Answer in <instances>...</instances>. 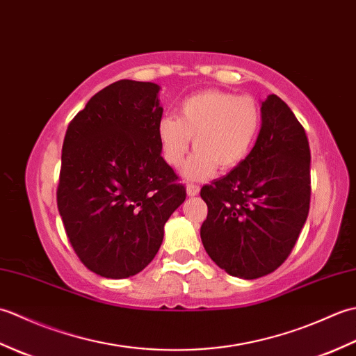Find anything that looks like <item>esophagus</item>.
I'll list each match as a JSON object with an SVG mask.
<instances>
[{"label": "esophagus", "mask_w": 356, "mask_h": 356, "mask_svg": "<svg viewBox=\"0 0 356 356\" xmlns=\"http://www.w3.org/2000/svg\"><path fill=\"white\" fill-rule=\"evenodd\" d=\"M186 193H188V195H197L199 193H200V188L197 186V185H194V184H188L186 185Z\"/></svg>", "instance_id": "34e87169"}]
</instances>
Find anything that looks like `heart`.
<instances>
[{
    "label": "heart",
    "mask_w": 356,
    "mask_h": 356,
    "mask_svg": "<svg viewBox=\"0 0 356 356\" xmlns=\"http://www.w3.org/2000/svg\"><path fill=\"white\" fill-rule=\"evenodd\" d=\"M261 127L260 105L252 96L223 90H205L185 97L177 118L166 115L157 122V140L165 162L179 168L191 147L194 154L184 176L203 180L220 170L240 165L251 153Z\"/></svg>",
    "instance_id": "b5f03b06"
}]
</instances>
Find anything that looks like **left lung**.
I'll return each instance as SVG.
<instances>
[{"mask_svg":"<svg viewBox=\"0 0 356 356\" xmlns=\"http://www.w3.org/2000/svg\"><path fill=\"white\" fill-rule=\"evenodd\" d=\"M203 248L232 277L254 280L289 257L311 203V149L303 125L277 95L261 102V128L243 162L200 191Z\"/></svg>","mask_w":356,"mask_h":356,"instance_id":"obj_1","label":"left lung"}]
</instances>
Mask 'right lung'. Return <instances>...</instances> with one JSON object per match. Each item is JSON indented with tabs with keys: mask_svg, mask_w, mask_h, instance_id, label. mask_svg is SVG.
Masks as SVG:
<instances>
[{
	"mask_svg": "<svg viewBox=\"0 0 356 356\" xmlns=\"http://www.w3.org/2000/svg\"><path fill=\"white\" fill-rule=\"evenodd\" d=\"M159 90L153 82H113L73 118L64 138L59 214L79 260L105 278L147 268L186 197L161 156Z\"/></svg>",
	"mask_w": 356,
	"mask_h": 356,
	"instance_id": "add662e5",
	"label": "right lung"
}]
</instances>
